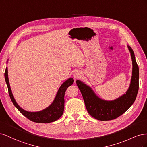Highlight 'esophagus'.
<instances>
[{
  "instance_id": "obj_1",
  "label": "esophagus",
  "mask_w": 147,
  "mask_h": 147,
  "mask_svg": "<svg viewBox=\"0 0 147 147\" xmlns=\"http://www.w3.org/2000/svg\"><path fill=\"white\" fill-rule=\"evenodd\" d=\"M81 73L79 72V71H75V72H74V78H75V79H78V78H80V77H81Z\"/></svg>"
}]
</instances>
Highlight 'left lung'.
I'll return each instance as SVG.
<instances>
[{
  "mask_svg": "<svg viewBox=\"0 0 147 147\" xmlns=\"http://www.w3.org/2000/svg\"><path fill=\"white\" fill-rule=\"evenodd\" d=\"M131 53L132 70L131 83L125 94L112 100L101 99L86 83L77 80V84L83 96L88 112L100 121H109L118 118L129 109L134 103L139 90V67L136 63L134 53L127 45Z\"/></svg>",
  "mask_w": 147,
  "mask_h": 147,
  "instance_id": "8db88e82",
  "label": "left lung"
}]
</instances>
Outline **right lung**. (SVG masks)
I'll return each instance as SVG.
<instances>
[{"mask_svg": "<svg viewBox=\"0 0 147 147\" xmlns=\"http://www.w3.org/2000/svg\"><path fill=\"white\" fill-rule=\"evenodd\" d=\"M7 60V63H8ZM5 79L7 84L8 93L10 99L13 102V104L17 108L20 112L23 114L30 121L35 123H49L56 121L63 114L64 110V95L67 89L74 82L73 78H69L66 81H65L61 86L59 87L58 91H57L55 99L53 100L52 103L45 109L42 110L38 112H29L21 108V107L18 104L15 100L14 96L12 94V91L10 88L9 80H8V68L7 67L5 69Z\"/></svg>", "mask_w": 147, "mask_h": 147, "instance_id": "1", "label": "right lung"}]
</instances>
